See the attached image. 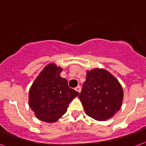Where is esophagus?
I'll return each instance as SVG.
<instances>
[{
	"mask_svg": "<svg viewBox=\"0 0 146 146\" xmlns=\"http://www.w3.org/2000/svg\"><path fill=\"white\" fill-rule=\"evenodd\" d=\"M76 90V91L78 92V93H80L81 92V86H80V85H78V86H77V87H76V89H75Z\"/></svg>",
	"mask_w": 146,
	"mask_h": 146,
	"instance_id": "obj_1",
	"label": "esophagus"
}]
</instances>
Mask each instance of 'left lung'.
I'll list each match as a JSON object with an SVG mask.
<instances>
[{"label": "left lung", "instance_id": "left-lung-1", "mask_svg": "<svg viewBox=\"0 0 146 146\" xmlns=\"http://www.w3.org/2000/svg\"><path fill=\"white\" fill-rule=\"evenodd\" d=\"M86 115L97 121L111 119L121 108L123 89L117 78L103 68L86 71V78L78 96Z\"/></svg>", "mask_w": 146, "mask_h": 146}]
</instances>
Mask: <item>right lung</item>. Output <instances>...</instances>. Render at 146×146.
<instances>
[{
    "label": "right lung",
    "instance_id": "1",
    "mask_svg": "<svg viewBox=\"0 0 146 146\" xmlns=\"http://www.w3.org/2000/svg\"><path fill=\"white\" fill-rule=\"evenodd\" d=\"M62 68L55 63L46 65L29 90L28 103L35 117L54 123L66 113L68 105L78 95L60 76Z\"/></svg>",
    "mask_w": 146,
    "mask_h": 146
}]
</instances>
